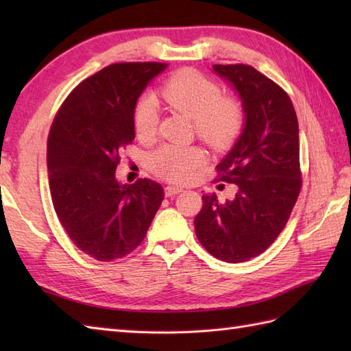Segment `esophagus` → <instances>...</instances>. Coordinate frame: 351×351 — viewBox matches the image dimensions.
Wrapping results in <instances>:
<instances>
[{"mask_svg":"<svg viewBox=\"0 0 351 351\" xmlns=\"http://www.w3.org/2000/svg\"><path fill=\"white\" fill-rule=\"evenodd\" d=\"M182 191V189H180V187H173V185H167L166 189H164V195H166L167 197H171V196H175V195H178V193H181Z\"/></svg>","mask_w":351,"mask_h":351,"instance_id":"1","label":"esophagus"}]
</instances>
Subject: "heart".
Listing matches in <instances>:
<instances>
[{
	"mask_svg": "<svg viewBox=\"0 0 351 351\" xmlns=\"http://www.w3.org/2000/svg\"><path fill=\"white\" fill-rule=\"evenodd\" d=\"M171 108L195 121L197 136L213 147H225L241 128L243 108L232 98H221L220 87L195 71H181L161 88ZM160 106L154 95L141 96L134 108V128L138 137H151L158 125ZM202 161L196 147L162 146L149 156L152 170L169 181L182 182Z\"/></svg>",
	"mask_w": 351,
	"mask_h": 351,
	"instance_id": "heart-1",
	"label": "heart"
}]
</instances>
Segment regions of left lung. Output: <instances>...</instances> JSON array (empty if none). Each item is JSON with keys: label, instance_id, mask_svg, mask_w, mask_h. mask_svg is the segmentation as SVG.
I'll return each instance as SVG.
<instances>
[{"label": "left lung", "instance_id": "obj_1", "mask_svg": "<svg viewBox=\"0 0 351 351\" xmlns=\"http://www.w3.org/2000/svg\"><path fill=\"white\" fill-rule=\"evenodd\" d=\"M213 72L241 101L243 128L217 164L220 180L238 191L225 204L204 195L195 229L213 256L235 264L271 245L299 197V122L288 95L252 66L214 64Z\"/></svg>", "mask_w": 351, "mask_h": 351}]
</instances>
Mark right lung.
<instances>
[{
    "instance_id": "1",
    "label": "right lung",
    "mask_w": 351,
    "mask_h": 351,
    "mask_svg": "<svg viewBox=\"0 0 351 351\" xmlns=\"http://www.w3.org/2000/svg\"><path fill=\"white\" fill-rule=\"evenodd\" d=\"M164 63H117L80 83L63 102L48 137L54 210L80 250L98 261L128 255L143 241L164 199L158 182L121 184V149L136 137L134 108Z\"/></svg>"
}]
</instances>
